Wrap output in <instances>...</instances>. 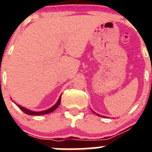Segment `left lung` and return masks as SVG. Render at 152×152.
<instances>
[{
  "mask_svg": "<svg viewBox=\"0 0 152 152\" xmlns=\"http://www.w3.org/2000/svg\"><path fill=\"white\" fill-rule=\"evenodd\" d=\"M94 113H95L94 112ZM96 115H98V114H96ZM98 116H100V115H98Z\"/></svg>",
  "mask_w": 152,
  "mask_h": 152,
  "instance_id": "obj_1",
  "label": "left lung"
}]
</instances>
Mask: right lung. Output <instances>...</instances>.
<instances>
[{"mask_svg": "<svg viewBox=\"0 0 152 152\" xmlns=\"http://www.w3.org/2000/svg\"><path fill=\"white\" fill-rule=\"evenodd\" d=\"M60 102H61V96L59 97V99H58V100L57 101V103H56L53 107L48 109V110H46L40 111V112H34V111H31L29 110H28V109L24 108V107H21V106L20 105H17V107L20 109L23 112L25 113L26 114H28V115H31V116H39V115H45V114H48L53 112V111H54L56 109H57L58 107V106L60 105Z\"/></svg>", "mask_w": 152, "mask_h": 152, "instance_id": "obj_1", "label": "right lung"}]
</instances>
